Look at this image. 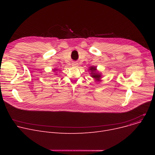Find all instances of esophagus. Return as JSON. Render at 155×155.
Here are the masks:
<instances>
[{"label":"esophagus","instance_id":"34e87169","mask_svg":"<svg viewBox=\"0 0 155 155\" xmlns=\"http://www.w3.org/2000/svg\"><path fill=\"white\" fill-rule=\"evenodd\" d=\"M72 66H73V67H78V64L77 63H76V62H74V63H72Z\"/></svg>","mask_w":155,"mask_h":155}]
</instances>
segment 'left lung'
Listing matches in <instances>:
<instances>
[{"instance_id": "1", "label": "left lung", "mask_w": 155, "mask_h": 155, "mask_svg": "<svg viewBox=\"0 0 155 155\" xmlns=\"http://www.w3.org/2000/svg\"><path fill=\"white\" fill-rule=\"evenodd\" d=\"M89 71H90V74L91 77L94 78L95 82H101V78H102V74L101 73L99 72L98 70H97L96 67H90L88 68Z\"/></svg>"}]
</instances>
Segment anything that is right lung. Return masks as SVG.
Masks as SVG:
<instances>
[{"mask_svg": "<svg viewBox=\"0 0 155 155\" xmlns=\"http://www.w3.org/2000/svg\"><path fill=\"white\" fill-rule=\"evenodd\" d=\"M56 70H57V69H56V68H54V69H53V71H54V72H55Z\"/></svg>", "mask_w": 155, "mask_h": 155, "instance_id": "right-lung-1", "label": "right lung"}]
</instances>
